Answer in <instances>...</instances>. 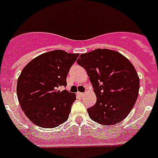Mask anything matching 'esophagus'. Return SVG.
I'll use <instances>...</instances> for the list:
<instances>
[{
  "mask_svg": "<svg viewBox=\"0 0 158 158\" xmlns=\"http://www.w3.org/2000/svg\"><path fill=\"white\" fill-rule=\"evenodd\" d=\"M78 94V95H79V97H83V96H84V94H83V93H78V94Z\"/></svg>",
  "mask_w": 158,
  "mask_h": 158,
  "instance_id": "esophagus-1",
  "label": "esophagus"
}]
</instances>
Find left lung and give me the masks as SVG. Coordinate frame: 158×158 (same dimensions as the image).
<instances>
[{
    "instance_id": "left-lung-1",
    "label": "left lung",
    "mask_w": 158,
    "mask_h": 158,
    "mask_svg": "<svg viewBox=\"0 0 158 158\" xmlns=\"http://www.w3.org/2000/svg\"><path fill=\"white\" fill-rule=\"evenodd\" d=\"M77 63L86 69L97 96L87 109L89 117L104 125L120 122L134 107L139 78L131 62L118 52L96 49L81 54Z\"/></svg>"
}]
</instances>
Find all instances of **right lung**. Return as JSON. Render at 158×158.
Segmentation results:
<instances>
[{"label":"right lung","mask_w":158,"mask_h":158,"mask_svg":"<svg viewBox=\"0 0 158 158\" xmlns=\"http://www.w3.org/2000/svg\"><path fill=\"white\" fill-rule=\"evenodd\" d=\"M79 54L55 50L27 64L17 81V97L26 116L34 125L55 128L65 122L76 95L65 87L67 74Z\"/></svg>","instance_id":"1"}]
</instances>
